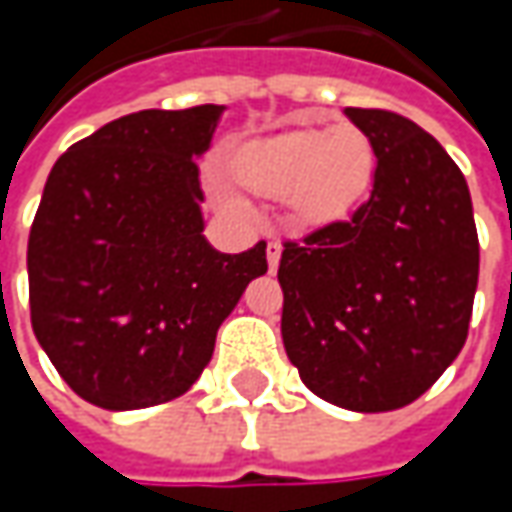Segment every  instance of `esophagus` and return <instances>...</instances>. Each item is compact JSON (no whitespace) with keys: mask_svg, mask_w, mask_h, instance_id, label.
I'll return each instance as SVG.
<instances>
[{"mask_svg":"<svg viewBox=\"0 0 512 512\" xmlns=\"http://www.w3.org/2000/svg\"><path fill=\"white\" fill-rule=\"evenodd\" d=\"M279 259H282V245L279 242H267V267H270V273H276Z\"/></svg>","mask_w":512,"mask_h":512,"instance_id":"esophagus-1","label":"esophagus"}]
</instances>
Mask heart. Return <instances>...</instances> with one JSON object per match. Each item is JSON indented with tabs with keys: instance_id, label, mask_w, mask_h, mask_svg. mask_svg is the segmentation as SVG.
<instances>
[{
	"instance_id": "1",
	"label": "heart",
	"mask_w": 512,
	"mask_h": 512,
	"mask_svg": "<svg viewBox=\"0 0 512 512\" xmlns=\"http://www.w3.org/2000/svg\"><path fill=\"white\" fill-rule=\"evenodd\" d=\"M236 179L267 199H287L302 225H327L359 205L376 173V148L362 128H293L239 153Z\"/></svg>"
}]
</instances>
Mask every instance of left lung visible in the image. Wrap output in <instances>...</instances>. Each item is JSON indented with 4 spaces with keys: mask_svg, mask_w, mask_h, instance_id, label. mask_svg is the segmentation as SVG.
<instances>
[{
    "mask_svg": "<svg viewBox=\"0 0 512 512\" xmlns=\"http://www.w3.org/2000/svg\"><path fill=\"white\" fill-rule=\"evenodd\" d=\"M376 148L370 199L347 222L285 242L282 339L330 404L416 402L459 356L479 285V233L459 165L393 110L344 108Z\"/></svg>",
    "mask_w": 512,
    "mask_h": 512,
    "instance_id": "left-lung-1",
    "label": "left lung"
}]
</instances>
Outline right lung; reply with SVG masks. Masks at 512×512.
Listing matches in <instances>:
<instances>
[{
    "instance_id": "1",
    "label": "right lung",
    "mask_w": 512,
    "mask_h": 512,
    "mask_svg": "<svg viewBox=\"0 0 512 512\" xmlns=\"http://www.w3.org/2000/svg\"><path fill=\"white\" fill-rule=\"evenodd\" d=\"M222 105L139 110L70 145L30 225V325L76 396L105 410L170 402L213 356L216 330L265 242L219 253L202 236L196 159Z\"/></svg>"
}]
</instances>
